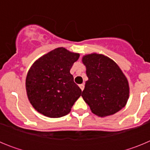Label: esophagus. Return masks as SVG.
I'll list each match as a JSON object with an SVG mask.
<instances>
[{
  "mask_svg": "<svg viewBox=\"0 0 150 150\" xmlns=\"http://www.w3.org/2000/svg\"><path fill=\"white\" fill-rule=\"evenodd\" d=\"M79 88H81L82 91H83V89H84V84H80V85H79Z\"/></svg>",
  "mask_w": 150,
  "mask_h": 150,
  "instance_id": "34e87169",
  "label": "esophagus"
}]
</instances>
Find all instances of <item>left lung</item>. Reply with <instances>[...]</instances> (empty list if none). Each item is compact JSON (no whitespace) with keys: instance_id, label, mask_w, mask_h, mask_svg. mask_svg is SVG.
I'll use <instances>...</instances> for the list:
<instances>
[{"instance_id":"8db88e82","label":"left lung","mask_w":150,"mask_h":150,"mask_svg":"<svg viewBox=\"0 0 150 150\" xmlns=\"http://www.w3.org/2000/svg\"><path fill=\"white\" fill-rule=\"evenodd\" d=\"M82 61L88 78L82 97L91 112L105 117L122 109L129 98V84L117 64L98 53L84 55Z\"/></svg>"}]
</instances>
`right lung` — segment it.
<instances>
[{
  "label": "right lung",
  "instance_id": "add662e5",
  "mask_svg": "<svg viewBox=\"0 0 150 150\" xmlns=\"http://www.w3.org/2000/svg\"><path fill=\"white\" fill-rule=\"evenodd\" d=\"M79 57V53L59 47L34 62L26 76L25 88L30 104L38 112L59 118L71 112L82 92L70 73Z\"/></svg>",
  "mask_w": 150,
  "mask_h": 150
}]
</instances>
